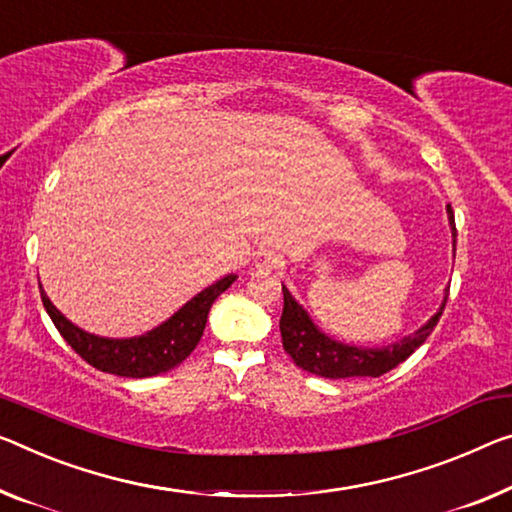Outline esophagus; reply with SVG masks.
<instances>
[{
    "label": "esophagus",
    "mask_w": 512,
    "mask_h": 512,
    "mask_svg": "<svg viewBox=\"0 0 512 512\" xmlns=\"http://www.w3.org/2000/svg\"><path fill=\"white\" fill-rule=\"evenodd\" d=\"M254 263H256V270L272 272L274 267L279 265V254H277V251H274V249H270V247H263V249L256 251Z\"/></svg>",
    "instance_id": "34e87169"
}]
</instances>
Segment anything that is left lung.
<instances>
[{
  "label": "left lung",
  "mask_w": 512,
  "mask_h": 512,
  "mask_svg": "<svg viewBox=\"0 0 512 512\" xmlns=\"http://www.w3.org/2000/svg\"><path fill=\"white\" fill-rule=\"evenodd\" d=\"M448 224H451L453 233V256H455V217L451 206H446ZM283 313L279 320L283 350L288 352L297 366L306 373H313L318 377H327V380H341V377H380L389 373L391 368L412 355L419 345L426 343V338L432 334V329L442 318V311L448 300V290L444 293V302L439 311L432 316L426 325L416 329L414 334L400 338V341L391 345H382V348H361V345H348L341 341H334L332 336L320 332L316 322L311 320L295 297L288 293L283 286Z\"/></svg>",
  "instance_id": "8db88e82"
}]
</instances>
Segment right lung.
<instances>
[{"mask_svg": "<svg viewBox=\"0 0 512 512\" xmlns=\"http://www.w3.org/2000/svg\"><path fill=\"white\" fill-rule=\"evenodd\" d=\"M235 279H238L235 274H226L224 279L215 281L206 290H201L199 295H194L185 306H180L174 316L164 320L160 327L132 338H105L84 332L50 302L41 283H38V288H41V300L47 316L52 318L54 327L59 329L64 341L86 364H91L102 373L121 377H151L171 371L180 361L190 357L196 343L201 341L203 329H206L212 302Z\"/></svg>", "mask_w": 512, "mask_h": 512, "instance_id": "right-lung-1", "label": "right lung"}]
</instances>
